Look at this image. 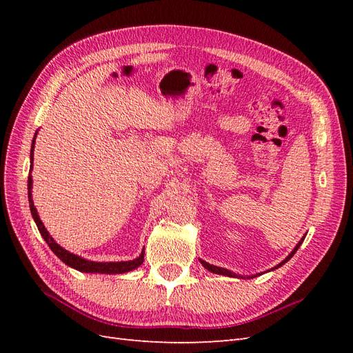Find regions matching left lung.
Returning a JSON list of instances; mask_svg holds the SVG:
<instances>
[{"label": "left lung", "instance_id": "8db88e82", "mask_svg": "<svg viewBox=\"0 0 353 353\" xmlns=\"http://www.w3.org/2000/svg\"><path fill=\"white\" fill-rule=\"evenodd\" d=\"M305 239H302L301 241H299L297 243V245H296V248L293 249V252L290 253V254H288L287 256V258L281 262V263H279V265H276L275 266V268H272V270H276V268H280V266L281 265H284L287 261H290V258H293V254L296 253V250L299 249V248H301V244H302V241H303ZM200 262H201V265L203 266H205V268L208 270V271H210V272H213V274H221V275H227V276H239L237 274H234V272H231V271H228V270H225V268H219V266H215V265H210V263H208V262H205V261H201L200 259ZM241 279H243V276H241ZM252 279H253V276H252Z\"/></svg>", "mask_w": 353, "mask_h": 353}]
</instances>
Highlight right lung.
Segmentation results:
<instances>
[{
    "mask_svg": "<svg viewBox=\"0 0 353 353\" xmlns=\"http://www.w3.org/2000/svg\"><path fill=\"white\" fill-rule=\"evenodd\" d=\"M35 137H37V134H35ZM34 147H35V138H34V141H32L30 160H34ZM30 163H34V162H30ZM30 170H32V166H30ZM28 197H29V208H30L32 218H34L42 239L46 240V243L50 245V249L54 252L57 258L65 262L66 265L72 266V268L78 270L81 272H91V274H94V272H97V274H125V272H130V271L138 268V266L144 262V250L141 252V254L138 256L137 259L126 261V262H94V261H87V259L81 258V256H78V254H73V253L68 252L66 249H63L61 245H59L54 240H52L47 228L44 227V223H42V221L38 216V212L34 206V200H32V176L30 175L28 178Z\"/></svg>",
    "mask_w": 353,
    "mask_h": 353,
    "instance_id": "1",
    "label": "right lung"
}]
</instances>
